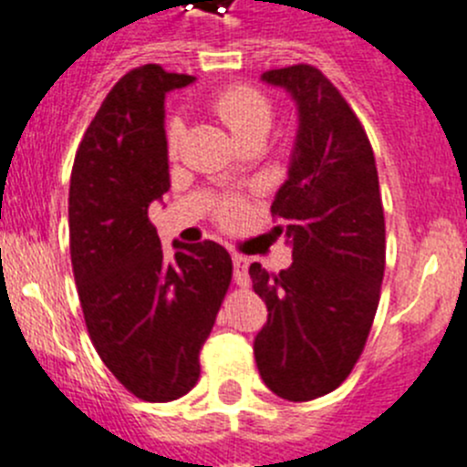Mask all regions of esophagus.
Returning a JSON list of instances; mask_svg holds the SVG:
<instances>
[{"mask_svg": "<svg viewBox=\"0 0 467 467\" xmlns=\"http://www.w3.org/2000/svg\"><path fill=\"white\" fill-rule=\"evenodd\" d=\"M233 265H234V283L239 287H248L251 278H248V257L242 253H233Z\"/></svg>", "mask_w": 467, "mask_h": 467, "instance_id": "esophagus-1", "label": "esophagus"}]
</instances>
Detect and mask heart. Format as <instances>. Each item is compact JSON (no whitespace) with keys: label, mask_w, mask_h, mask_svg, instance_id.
<instances>
[{"label":"heart","mask_w":467,"mask_h":467,"mask_svg":"<svg viewBox=\"0 0 467 467\" xmlns=\"http://www.w3.org/2000/svg\"><path fill=\"white\" fill-rule=\"evenodd\" d=\"M212 109L225 123V128L239 139L246 141L251 137H265L274 120V104L271 99L262 93L255 86L237 84L228 86L221 90L214 99H212ZM184 123L180 119H173L166 130V150L171 157L180 152V143H182ZM248 207L246 201L237 193H223L214 201V216L216 221L225 225H234L246 216Z\"/></svg>","instance_id":"obj_1"}]
</instances>
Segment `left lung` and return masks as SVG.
<instances>
[{
    "label": "left lung",
    "mask_w": 467,
    "mask_h": 467,
    "mask_svg": "<svg viewBox=\"0 0 467 467\" xmlns=\"http://www.w3.org/2000/svg\"><path fill=\"white\" fill-rule=\"evenodd\" d=\"M262 79L292 93L301 123L271 205L294 262L280 274L260 262L248 269L269 310L253 351L274 395L310 401L342 386L363 354L386 271V216L372 143L328 77L296 63Z\"/></svg>",
    "instance_id": "left-lung-1"
}]
</instances>
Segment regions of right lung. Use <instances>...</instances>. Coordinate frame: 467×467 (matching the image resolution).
<instances>
[{"mask_svg":"<svg viewBox=\"0 0 467 467\" xmlns=\"http://www.w3.org/2000/svg\"><path fill=\"white\" fill-rule=\"evenodd\" d=\"M192 75L146 63L120 77L77 148L67 196L70 260L88 337L143 401H173L201 377L198 354L233 280L216 242L161 251L148 219L171 187L164 95Z\"/></svg>","mask_w":467,"mask_h":467,"instance_id":"1","label":"right lung"}]
</instances>
